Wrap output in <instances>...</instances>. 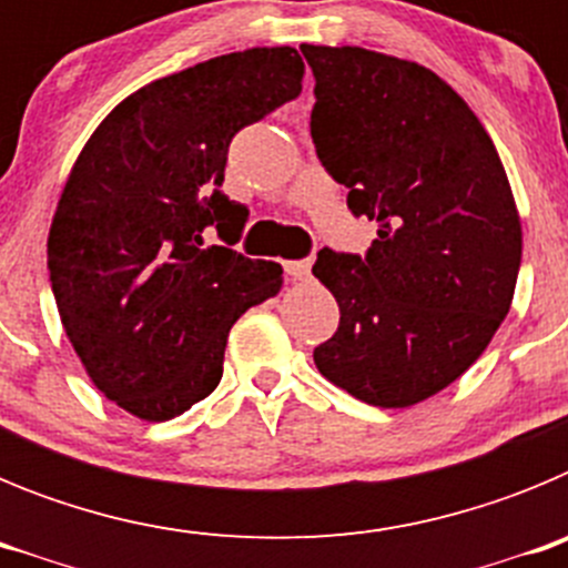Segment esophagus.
Here are the masks:
<instances>
[{
	"instance_id": "34e87169",
	"label": "esophagus",
	"mask_w": 568,
	"mask_h": 568,
	"mask_svg": "<svg viewBox=\"0 0 568 568\" xmlns=\"http://www.w3.org/2000/svg\"><path fill=\"white\" fill-rule=\"evenodd\" d=\"M284 270H287V275L293 281H307L310 278V270H313V261H310V258L287 261V264H284Z\"/></svg>"
}]
</instances>
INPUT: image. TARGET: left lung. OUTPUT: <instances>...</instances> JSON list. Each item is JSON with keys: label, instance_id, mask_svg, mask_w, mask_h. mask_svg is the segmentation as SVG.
Here are the masks:
<instances>
[{"label": "left lung", "instance_id": "obj_1", "mask_svg": "<svg viewBox=\"0 0 568 568\" xmlns=\"http://www.w3.org/2000/svg\"><path fill=\"white\" fill-rule=\"evenodd\" d=\"M301 53L315 153L349 210L378 224L366 258L318 253L313 275L341 321L315 366L364 404L404 409L458 381L498 333L518 284V204L486 128L438 73L355 44Z\"/></svg>", "mask_w": 568, "mask_h": 568}]
</instances>
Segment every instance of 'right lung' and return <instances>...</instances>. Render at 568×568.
Returning a JSON list of instances; mask_svg holds the SVG:
<instances>
[{
    "mask_svg": "<svg viewBox=\"0 0 568 568\" xmlns=\"http://www.w3.org/2000/svg\"><path fill=\"white\" fill-rule=\"evenodd\" d=\"M295 48H250L155 79L102 119L48 235L59 318L88 378L159 424L213 393L230 327L281 293L284 270L233 247L247 210L222 193L241 128L301 93Z\"/></svg>",
    "mask_w": 568,
    "mask_h": 568,
    "instance_id": "add662e5",
    "label": "right lung"
}]
</instances>
